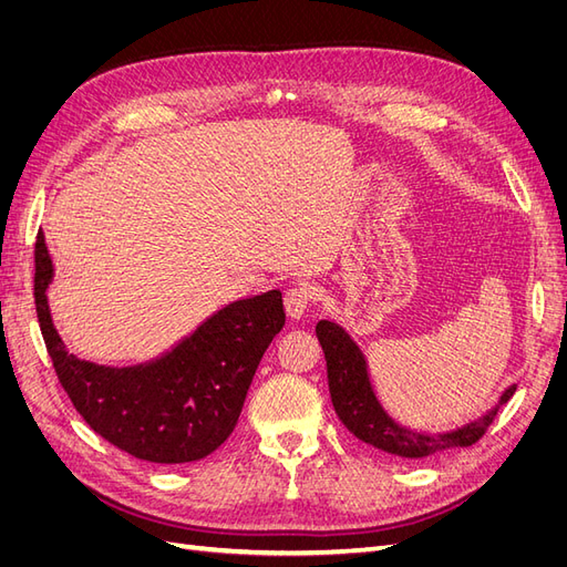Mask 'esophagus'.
Listing matches in <instances>:
<instances>
[{
	"instance_id": "34e87169",
	"label": "esophagus",
	"mask_w": 567,
	"mask_h": 567,
	"mask_svg": "<svg viewBox=\"0 0 567 567\" xmlns=\"http://www.w3.org/2000/svg\"><path fill=\"white\" fill-rule=\"evenodd\" d=\"M284 305H286V312L290 319H302L307 307L312 305V290L302 284L296 288H288L284 296Z\"/></svg>"
}]
</instances>
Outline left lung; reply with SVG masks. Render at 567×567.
Returning a JSON list of instances; mask_svg holds the SVG:
<instances>
[{
	"instance_id": "left-lung-1",
	"label": "left lung",
	"mask_w": 567,
	"mask_h": 567,
	"mask_svg": "<svg viewBox=\"0 0 567 567\" xmlns=\"http://www.w3.org/2000/svg\"><path fill=\"white\" fill-rule=\"evenodd\" d=\"M317 338L326 354L329 390L338 419L354 437L392 456L425 458L454 447H471L483 437L499 406L506 404L516 392V383H511L483 416L450 427V431H416V427L402 425L385 409L371 381L364 350L357 346V340L340 323L321 319L317 323Z\"/></svg>"
}]
</instances>
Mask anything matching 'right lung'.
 <instances>
[{"mask_svg": "<svg viewBox=\"0 0 567 567\" xmlns=\"http://www.w3.org/2000/svg\"><path fill=\"white\" fill-rule=\"evenodd\" d=\"M54 262L35 244L40 329L68 398L94 431L142 461L188 463L213 454L241 416L252 375L284 323L281 290L234 300L158 357L132 367L75 357L49 307Z\"/></svg>", "mask_w": 567, "mask_h": 567, "instance_id": "right-lung-1", "label": "right lung"}]
</instances>
